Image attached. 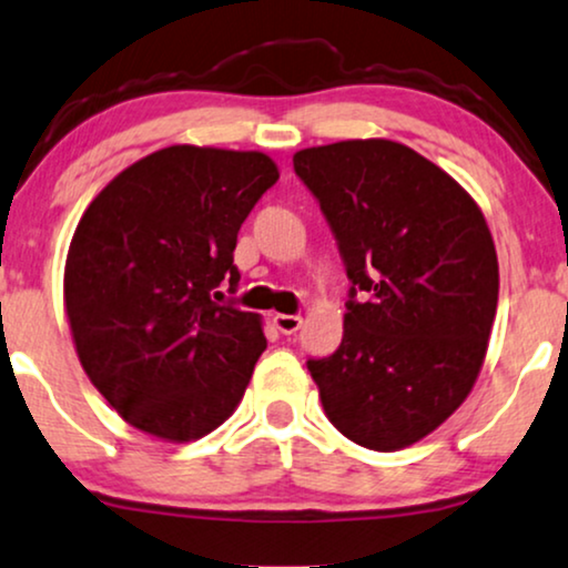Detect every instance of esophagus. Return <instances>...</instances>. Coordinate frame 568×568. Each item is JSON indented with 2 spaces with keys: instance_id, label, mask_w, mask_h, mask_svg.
Segmentation results:
<instances>
[{
  "instance_id": "esophagus-1",
  "label": "esophagus",
  "mask_w": 568,
  "mask_h": 568,
  "mask_svg": "<svg viewBox=\"0 0 568 568\" xmlns=\"http://www.w3.org/2000/svg\"><path fill=\"white\" fill-rule=\"evenodd\" d=\"M274 326L282 331L284 336H292V334H297L300 331V326H302V318L300 315H284V313H276L274 315Z\"/></svg>"
}]
</instances>
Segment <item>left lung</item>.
<instances>
[{"instance_id":"8db88e82","label":"left lung","mask_w":568,"mask_h":568,"mask_svg":"<svg viewBox=\"0 0 568 568\" xmlns=\"http://www.w3.org/2000/svg\"><path fill=\"white\" fill-rule=\"evenodd\" d=\"M347 268L344 336L311 357L323 409L373 452L425 438L473 392L498 305V257L477 203L394 140L294 153Z\"/></svg>"}]
</instances>
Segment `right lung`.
Returning <instances> with one entry per match:
<instances>
[{"instance_id":"right-lung-1","label":"right lung","mask_w":568,"mask_h":568,"mask_svg":"<svg viewBox=\"0 0 568 568\" xmlns=\"http://www.w3.org/2000/svg\"><path fill=\"white\" fill-rule=\"evenodd\" d=\"M278 169L266 153L169 145L93 197L64 266L80 365L122 419L185 444L216 430L266 349L237 290V232ZM221 294V292H217Z\"/></svg>"}]
</instances>
